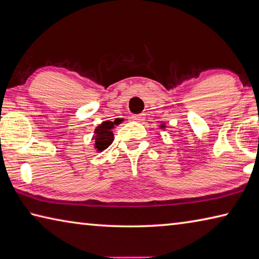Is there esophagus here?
Here are the masks:
<instances>
[{"instance_id":"esophagus-1","label":"esophagus","mask_w":259,"mask_h":259,"mask_svg":"<svg viewBox=\"0 0 259 259\" xmlns=\"http://www.w3.org/2000/svg\"><path fill=\"white\" fill-rule=\"evenodd\" d=\"M132 119L135 121H142L144 119V113H140V115H134Z\"/></svg>"}]
</instances>
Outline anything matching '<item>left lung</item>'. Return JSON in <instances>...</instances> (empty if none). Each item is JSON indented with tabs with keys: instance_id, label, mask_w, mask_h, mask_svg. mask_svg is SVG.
Segmentation results:
<instances>
[{
	"instance_id": "1",
	"label": "left lung",
	"mask_w": 259,
	"mask_h": 259,
	"mask_svg": "<svg viewBox=\"0 0 259 259\" xmlns=\"http://www.w3.org/2000/svg\"><path fill=\"white\" fill-rule=\"evenodd\" d=\"M160 127H161V128H164L165 125H164V124H161V125H160Z\"/></svg>"
}]
</instances>
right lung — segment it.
Masks as SVG:
<instances>
[{
	"label": "right lung",
	"mask_w": 259,
	"mask_h": 259,
	"mask_svg": "<svg viewBox=\"0 0 259 259\" xmlns=\"http://www.w3.org/2000/svg\"><path fill=\"white\" fill-rule=\"evenodd\" d=\"M116 124H117L116 120L115 121L106 120L95 128L93 139H94V148L97 149V151L102 152L112 143L113 141L112 128H115Z\"/></svg>",
	"instance_id": "right-lung-1"
}]
</instances>
